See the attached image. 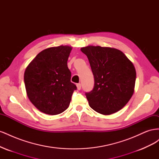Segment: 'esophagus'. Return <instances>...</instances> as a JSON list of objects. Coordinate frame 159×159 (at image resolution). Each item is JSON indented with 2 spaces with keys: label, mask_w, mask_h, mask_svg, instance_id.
I'll return each instance as SVG.
<instances>
[{
  "label": "esophagus",
  "mask_w": 159,
  "mask_h": 159,
  "mask_svg": "<svg viewBox=\"0 0 159 159\" xmlns=\"http://www.w3.org/2000/svg\"><path fill=\"white\" fill-rule=\"evenodd\" d=\"M76 86H77V88H78V90H80V89H81V84H76Z\"/></svg>",
  "instance_id": "esophagus-1"
}]
</instances>
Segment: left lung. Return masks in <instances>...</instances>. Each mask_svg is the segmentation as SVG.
Here are the masks:
<instances>
[{
    "instance_id": "1",
    "label": "left lung",
    "mask_w": 159,
    "mask_h": 159,
    "mask_svg": "<svg viewBox=\"0 0 159 159\" xmlns=\"http://www.w3.org/2000/svg\"><path fill=\"white\" fill-rule=\"evenodd\" d=\"M94 77V87L85 93L89 106L96 112L111 115L125 105L134 93L136 71L119 50L89 46L81 48Z\"/></svg>"
}]
</instances>
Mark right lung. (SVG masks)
<instances>
[{
  "label": "right lung",
  "mask_w": 159,
  "mask_h": 159,
  "mask_svg": "<svg viewBox=\"0 0 159 159\" xmlns=\"http://www.w3.org/2000/svg\"><path fill=\"white\" fill-rule=\"evenodd\" d=\"M72 48L60 46L40 52L25 72L28 98L41 112L60 114L69 107L76 85L71 82L67 61Z\"/></svg>",
  "instance_id": "1"
}]
</instances>
